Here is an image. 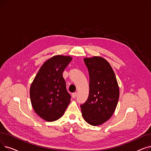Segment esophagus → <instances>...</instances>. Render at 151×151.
<instances>
[{
    "mask_svg": "<svg viewBox=\"0 0 151 151\" xmlns=\"http://www.w3.org/2000/svg\"><path fill=\"white\" fill-rule=\"evenodd\" d=\"M77 96V93H73V94H72V97L73 98H75Z\"/></svg>",
    "mask_w": 151,
    "mask_h": 151,
    "instance_id": "1",
    "label": "esophagus"
}]
</instances>
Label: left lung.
I'll list each match as a JSON object with an SVG mask.
<instances>
[{
	"label": "left lung",
	"mask_w": 151,
	"mask_h": 151,
	"mask_svg": "<svg viewBox=\"0 0 151 151\" xmlns=\"http://www.w3.org/2000/svg\"><path fill=\"white\" fill-rule=\"evenodd\" d=\"M89 71V94L81 105L83 119L93 126L101 125L112 116L119 99L120 91L114 71L102 57L84 58Z\"/></svg>",
	"instance_id": "obj_1"
}]
</instances>
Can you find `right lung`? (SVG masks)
I'll use <instances>...</instances> for the list:
<instances>
[{
  "instance_id": "obj_1",
  "label": "right lung",
  "mask_w": 151,
  "mask_h": 151,
  "mask_svg": "<svg viewBox=\"0 0 151 151\" xmlns=\"http://www.w3.org/2000/svg\"><path fill=\"white\" fill-rule=\"evenodd\" d=\"M70 56L57 55L45 61L31 84L30 99L35 112L43 120L54 122L64 114L71 96L63 78Z\"/></svg>"
}]
</instances>
